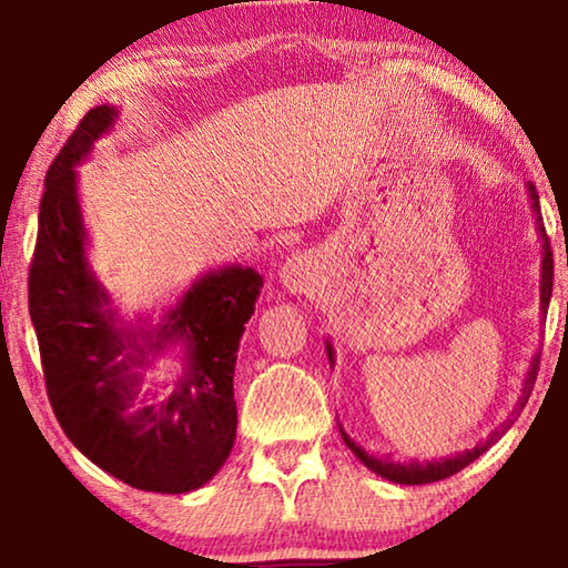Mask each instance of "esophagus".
<instances>
[{
	"instance_id": "esophagus-1",
	"label": "esophagus",
	"mask_w": 568,
	"mask_h": 568,
	"mask_svg": "<svg viewBox=\"0 0 568 568\" xmlns=\"http://www.w3.org/2000/svg\"><path fill=\"white\" fill-rule=\"evenodd\" d=\"M323 265L318 261V255L313 253H297L293 257H287L285 265L281 267V283L287 293L303 295L315 291V285L321 281Z\"/></svg>"
}]
</instances>
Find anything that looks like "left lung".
Returning a JSON list of instances; mask_svg holds the SVG:
<instances>
[{
    "mask_svg": "<svg viewBox=\"0 0 568 568\" xmlns=\"http://www.w3.org/2000/svg\"><path fill=\"white\" fill-rule=\"evenodd\" d=\"M526 192H528V203H531L534 217H536V233H538V240H541V281H538V293H541V313L546 315V307H549V301H551V287H554V257H551L549 237H546V230H544L541 205H538V192H536L534 182H526ZM325 351H328V361L333 365L335 363V351H333V345L328 341H325ZM538 363H541V353H536L531 358V365H528V373H526V381H524V388H521V398H518V410L526 406L528 396H531L534 383H536V376H538ZM506 428H508V420H506ZM501 434H504V430H494V434L488 436L486 444H478L476 448H468V450H464V454H456L454 458L426 460V464H420V460L400 464V460H393V458L371 456L368 450L355 444V440L348 434H345L343 426H341V436L345 440V446L353 450L355 458H358L361 464L368 466L373 474H378L381 478L393 480V484H406V486L434 484V480L458 474L460 468H466L468 464H474L478 456H484L486 450L491 448L498 438H501Z\"/></svg>",
    "mask_w": 568,
    "mask_h": 568,
    "instance_id": "8db88e82",
    "label": "left lung"
}]
</instances>
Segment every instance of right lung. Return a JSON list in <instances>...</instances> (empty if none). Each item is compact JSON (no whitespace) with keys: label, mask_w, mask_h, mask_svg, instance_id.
<instances>
[{"label":"right lung","mask_w":568,"mask_h":568,"mask_svg":"<svg viewBox=\"0 0 568 568\" xmlns=\"http://www.w3.org/2000/svg\"><path fill=\"white\" fill-rule=\"evenodd\" d=\"M118 120L114 104L90 110L47 170L30 315L47 396L77 450L132 488L187 494L233 450L235 361L263 275L223 265L200 275L158 323L122 318L90 265L77 190V168ZM175 344L183 373L162 392L149 373Z\"/></svg>","instance_id":"1"}]
</instances>
